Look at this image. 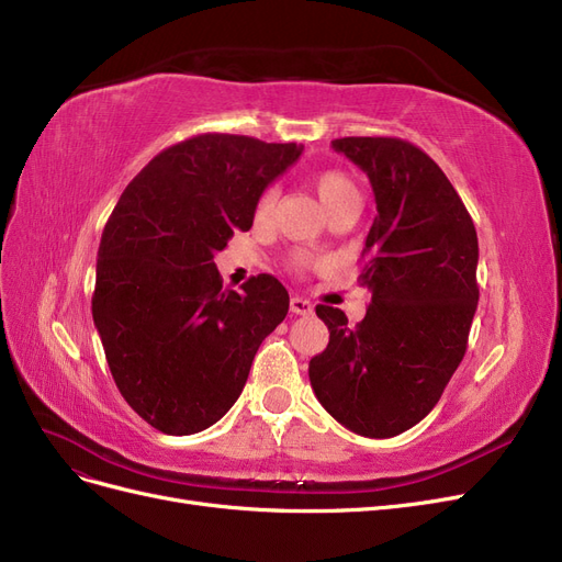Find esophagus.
<instances>
[{"mask_svg":"<svg viewBox=\"0 0 562 562\" xmlns=\"http://www.w3.org/2000/svg\"><path fill=\"white\" fill-rule=\"evenodd\" d=\"M289 307H292L294 315H311L313 313V303L303 296H294L292 301H289Z\"/></svg>","mask_w":562,"mask_h":562,"instance_id":"esophagus-1","label":"esophagus"}]
</instances>
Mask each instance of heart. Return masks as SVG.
Listing matches in <instances>:
<instances>
[{
    "instance_id": "obj_1",
    "label": "heart",
    "mask_w": 562,
    "mask_h": 562,
    "mask_svg": "<svg viewBox=\"0 0 562 562\" xmlns=\"http://www.w3.org/2000/svg\"><path fill=\"white\" fill-rule=\"evenodd\" d=\"M311 187L317 193L319 203L324 205V210H327L329 216H334L338 212H346V210L359 212L361 193H359L357 182L348 172L336 170V168L319 170L311 177ZM276 203H278V191L273 187H268L257 201V210H255L257 222H266L268 216L273 214Z\"/></svg>"
}]
</instances>
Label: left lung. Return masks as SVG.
I'll return each mask as SVG.
<instances>
[{
	"label": "left lung",
	"mask_w": 562,
	"mask_h": 562,
	"mask_svg": "<svg viewBox=\"0 0 562 562\" xmlns=\"http://www.w3.org/2000/svg\"><path fill=\"white\" fill-rule=\"evenodd\" d=\"M331 147L367 172L375 220L359 282V324L317 305L329 346L311 359L319 404L348 429L390 439L437 406L467 352L479 305V238L462 198L423 149L400 137H340Z\"/></svg>",
	"instance_id": "left-lung-1"
}]
</instances>
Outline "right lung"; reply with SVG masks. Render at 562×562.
I'll return each mask as SVG.
<instances>
[{"label":"right lung","instance_id":"1","mask_svg":"<svg viewBox=\"0 0 562 562\" xmlns=\"http://www.w3.org/2000/svg\"><path fill=\"white\" fill-rule=\"evenodd\" d=\"M303 147L205 133L154 156L102 231L93 322L131 408L187 437L224 418L289 311L273 276L222 289L214 251L249 231L263 189Z\"/></svg>","mask_w":562,"mask_h":562}]
</instances>
